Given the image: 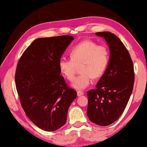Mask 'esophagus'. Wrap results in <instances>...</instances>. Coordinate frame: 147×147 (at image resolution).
<instances>
[{
	"instance_id": "34e87169",
	"label": "esophagus",
	"mask_w": 147,
	"mask_h": 147,
	"mask_svg": "<svg viewBox=\"0 0 147 147\" xmlns=\"http://www.w3.org/2000/svg\"><path fill=\"white\" fill-rule=\"evenodd\" d=\"M77 94H78V96H80L84 95V93L83 91H80V90H78V91L77 92Z\"/></svg>"
}]
</instances>
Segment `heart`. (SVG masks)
I'll list each match as a JSON object with an SVG mask.
<instances>
[{
  "label": "heart",
  "mask_w": 147,
  "mask_h": 147,
  "mask_svg": "<svg viewBox=\"0 0 147 147\" xmlns=\"http://www.w3.org/2000/svg\"><path fill=\"white\" fill-rule=\"evenodd\" d=\"M71 59H61L58 63L62 75L67 80H73L76 67L80 65L81 74L73 80L71 86L84 90L92 83V78L97 79L102 76L109 61V51L104 45H98L93 41H82L69 52Z\"/></svg>",
  "instance_id": "obj_1"
}]
</instances>
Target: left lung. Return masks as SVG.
<instances>
[{
	"label": "left lung",
	"mask_w": 147,
	"mask_h": 147,
	"mask_svg": "<svg viewBox=\"0 0 147 147\" xmlns=\"http://www.w3.org/2000/svg\"><path fill=\"white\" fill-rule=\"evenodd\" d=\"M110 49V59L105 71L95 90L88 92L87 115L90 121L108 126L118 119L125 109L133 90V63L127 49L114 34L98 32Z\"/></svg>",
	"instance_id": "8db88e82"
}]
</instances>
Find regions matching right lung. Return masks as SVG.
<instances>
[{"label":"right lung","instance_id":"1","mask_svg":"<svg viewBox=\"0 0 147 147\" xmlns=\"http://www.w3.org/2000/svg\"><path fill=\"white\" fill-rule=\"evenodd\" d=\"M74 39L62 35L39 38L24 51L17 63L15 84L26 115L45 131L65 124L67 111L77 92L60 75L58 63Z\"/></svg>","mask_w":147,"mask_h":147}]
</instances>
